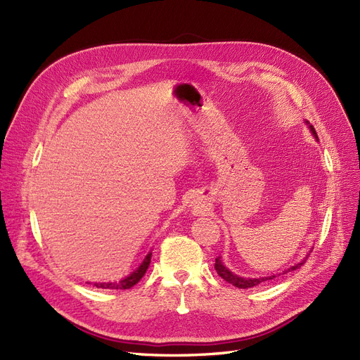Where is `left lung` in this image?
<instances>
[{
	"label": "left lung",
	"mask_w": 360,
	"mask_h": 360,
	"mask_svg": "<svg viewBox=\"0 0 360 360\" xmlns=\"http://www.w3.org/2000/svg\"><path fill=\"white\" fill-rule=\"evenodd\" d=\"M304 123H307V126H308V129H309V132L312 134V136L315 138V141H319L317 132H315V129L312 127V124H309V122H304ZM312 249H314V248H311L309 252H312ZM308 257H309V254H307V257H304L302 261H299V263L290 266V267H288V269H285V270H282V274H279V275H285V274H288V271H292V270L299 269V267L304 263V259H307ZM214 269H216V271H217V275H219L222 279H225V281L228 282V284H233V285H234V287H237V288H252V287H257L258 284H261V282H264V281H269V279H274V278H276L275 275L263 276V278H243V276H238V275L233 274V271H231L230 269L224 266V263H222V258H221V257H217V258H216Z\"/></svg>",
	"instance_id": "1"
}]
</instances>
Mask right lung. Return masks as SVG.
Returning <instances> with one entry per match:
<instances>
[{"instance_id":"obj_1","label":"right lung","mask_w":360,"mask_h":360,"mask_svg":"<svg viewBox=\"0 0 360 360\" xmlns=\"http://www.w3.org/2000/svg\"><path fill=\"white\" fill-rule=\"evenodd\" d=\"M150 261H151V252H148L146 255V258L143 259V263L139 264V267H136L132 274L127 275L126 278L120 279L118 282H94V285L97 288H111V290H127V288H132L135 284L141 281L146 275V271L150 266Z\"/></svg>"}]
</instances>
